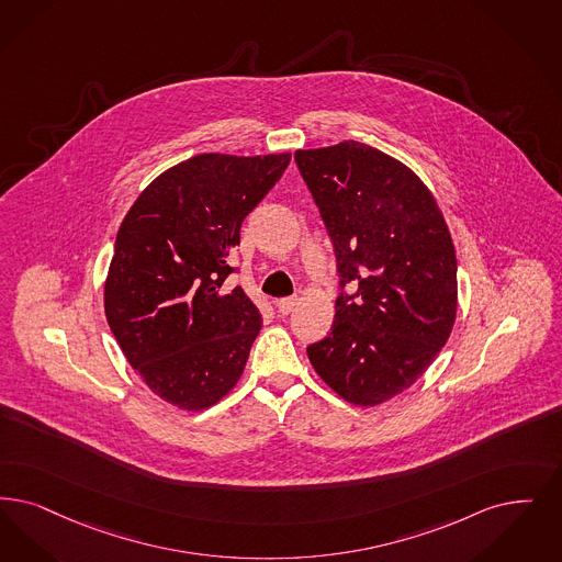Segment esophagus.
I'll return each instance as SVG.
<instances>
[{
	"mask_svg": "<svg viewBox=\"0 0 562 562\" xmlns=\"http://www.w3.org/2000/svg\"><path fill=\"white\" fill-rule=\"evenodd\" d=\"M296 303H299V299L296 296H286V299H280V301H276V307H278V314L289 315L292 310L296 307Z\"/></svg>",
	"mask_w": 562,
	"mask_h": 562,
	"instance_id": "34e87169",
	"label": "esophagus"
}]
</instances>
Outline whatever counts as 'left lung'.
Returning <instances> with one entry per match:
<instances>
[{
  "label": "left lung",
  "instance_id": "left-lung-1",
  "mask_svg": "<svg viewBox=\"0 0 562 562\" xmlns=\"http://www.w3.org/2000/svg\"><path fill=\"white\" fill-rule=\"evenodd\" d=\"M337 252L328 337L307 347L319 379L349 404L389 402L427 372L458 310V266L439 204L407 165L356 139L296 150Z\"/></svg>",
  "mask_w": 562,
  "mask_h": 562
}]
</instances>
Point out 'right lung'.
<instances>
[{"instance_id": "add662e5", "label": "right lung", "mask_w": 562, "mask_h": 562, "mask_svg": "<svg viewBox=\"0 0 562 562\" xmlns=\"http://www.w3.org/2000/svg\"><path fill=\"white\" fill-rule=\"evenodd\" d=\"M291 153H206L162 171L114 240L104 312L123 356L167 404L201 412L240 381L261 314L225 291L240 225L282 178Z\"/></svg>"}]
</instances>
